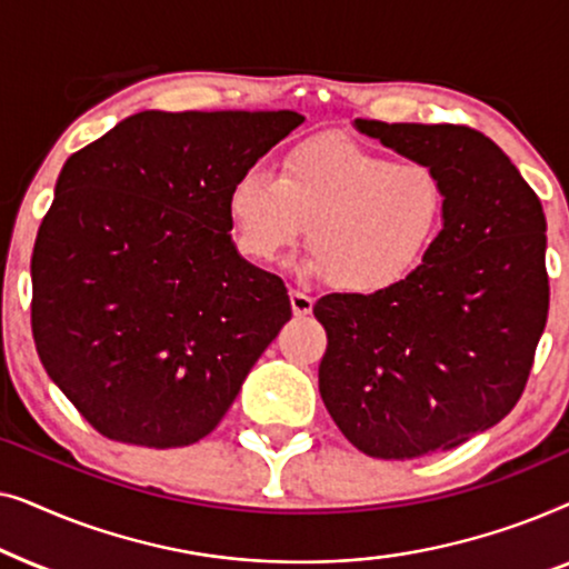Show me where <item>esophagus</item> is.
Masks as SVG:
<instances>
[{"label": "esophagus", "instance_id": "obj_1", "mask_svg": "<svg viewBox=\"0 0 569 569\" xmlns=\"http://www.w3.org/2000/svg\"><path fill=\"white\" fill-rule=\"evenodd\" d=\"M290 302H292V313L295 316H308L310 310H313V298H310V295H306V292H300V290H292L290 292Z\"/></svg>", "mask_w": 569, "mask_h": 569}]
</instances>
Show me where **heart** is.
Listing matches in <instances>:
<instances>
[{
    "mask_svg": "<svg viewBox=\"0 0 569 569\" xmlns=\"http://www.w3.org/2000/svg\"><path fill=\"white\" fill-rule=\"evenodd\" d=\"M238 248L271 263L306 236L308 269L341 292L376 298L407 284L446 224V191L422 162H393L345 139L287 150L279 178L246 170L228 193Z\"/></svg>",
    "mask_w": 569,
    "mask_h": 569,
    "instance_id": "1",
    "label": "heart"
}]
</instances>
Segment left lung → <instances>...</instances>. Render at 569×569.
Masks as SVG:
<instances>
[{"mask_svg": "<svg viewBox=\"0 0 569 569\" xmlns=\"http://www.w3.org/2000/svg\"><path fill=\"white\" fill-rule=\"evenodd\" d=\"M355 127L432 168L446 224L399 290L326 295L318 391L357 450L407 461L461 446L510 415L549 313L547 217L492 139L456 123Z\"/></svg>", "mask_w": 569, "mask_h": 569, "instance_id": "8db88e82", "label": "left lung"}]
</instances>
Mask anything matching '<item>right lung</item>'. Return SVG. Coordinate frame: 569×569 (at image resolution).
Returning a JSON list of instances; mask_svg holds the SVG:
<instances>
[{
  "label": "right lung",
  "instance_id": "add662e5",
  "mask_svg": "<svg viewBox=\"0 0 569 569\" xmlns=\"http://www.w3.org/2000/svg\"><path fill=\"white\" fill-rule=\"evenodd\" d=\"M295 111H142L61 168L38 228V357L108 440L183 448L220 425L292 318L232 243L228 193Z\"/></svg>",
  "mask_w": 569,
  "mask_h": 569
}]
</instances>
